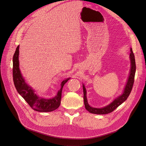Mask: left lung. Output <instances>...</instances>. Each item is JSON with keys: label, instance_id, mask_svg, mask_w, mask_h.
<instances>
[{"label": "left lung", "instance_id": "1", "mask_svg": "<svg viewBox=\"0 0 146 146\" xmlns=\"http://www.w3.org/2000/svg\"><path fill=\"white\" fill-rule=\"evenodd\" d=\"M130 51L131 53L129 54V60L130 63H131V67H130V70L128 78L127 81V83L124 87V90L122 92L121 95L118 96L117 98H115L113 101L111 102L109 105H106L103 108H94L89 105L88 102V99L86 96V89L85 88L84 84H83V99H84V104H85V108L87 111L92 113L95 114H107L111 113L113 111L115 110L117 107H118L120 105H121L124 101L127 100L128 96L131 93L133 84L134 82V77H135V57L134 54L133 52V50L131 48H130Z\"/></svg>", "mask_w": 146, "mask_h": 146}]
</instances>
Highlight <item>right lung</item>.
Segmentation results:
<instances>
[{
    "mask_svg": "<svg viewBox=\"0 0 146 146\" xmlns=\"http://www.w3.org/2000/svg\"><path fill=\"white\" fill-rule=\"evenodd\" d=\"M19 45L16 48L13 57V79L18 94L24 98L31 108L38 112H48L57 109L61 103V92L64 84L70 79L67 78L61 83V88L57 95L52 98L46 99L35 94V90L26 83L19 68Z\"/></svg>",
    "mask_w": 146,
    "mask_h": 146,
    "instance_id": "obj_1",
    "label": "right lung"
}]
</instances>
